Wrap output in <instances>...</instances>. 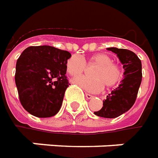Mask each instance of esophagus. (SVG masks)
Segmentation results:
<instances>
[{
    "label": "esophagus",
    "instance_id": "1",
    "mask_svg": "<svg viewBox=\"0 0 158 158\" xmlns=\"http://www.w3.org/2000/svg\"><path fill=\"white\" fill-rule=\"evenodd\" d=\"M85 95H86V98H87L88 99H91L94 98V96H93V95L89 94H87V93L85 94Z\"/></svg>",
    "mask_w": 158,
    "mask_h": 158
}]
</instances>
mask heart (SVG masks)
<instances>
[{"label":"heart","mask_w":158,"mask_h":158,"mask_svg":"<svg viewBox=\"0 0 158 158\" xmlns=\"http://www.w3.org/2000/svg\"><path fill=\"white\" fill-rule=\"evenodd\" d=\"M88 64L96 65L91 71L93 77H80L72 82L90 93H99L104 88H112L118 84L123 78V71L117 64L106 53H96L90 57ZM67 72L71 77H78L86 70V64L81 57L72 55L66 62Z\"/></svg>","instance_id":"1"}]
</instances>
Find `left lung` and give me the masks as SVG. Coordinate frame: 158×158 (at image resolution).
<instances>
[{
  "label": "left lung",
  "instance_id": "8db88e82",
  "mask_svg": "<svg viewBox=\"0 0 158 158\" xmlns=\"http://www.w3.org/2000/svg\"><path fill=\"white\" fill-rule=\"evenodd\" d=\"M107 50L116 53L123 65V79L103 100L102 108L94 113L98 117L116 118L127 112L135 104L141 83L142 65L138 56L130 50L117 48H108Z\"/></svg>",
  "mask_w": 158,
  "mask_h": 158
}]
</instances>
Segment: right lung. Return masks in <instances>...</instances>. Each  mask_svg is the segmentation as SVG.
I'll use <instances>...</instances> for the list:
<instances>
[{"mask_svg": "<svg viewBox=\"0 0 158 158\" xmlns=\"http://www.w3.org/2000/svg\"><path fill=\"white\" fill-rule=\"evenodd\" d=\"M70 52L51 46L29 47L17 60L15 83L21 105L35 117H51L61 108L69 82Z\"/></svg>", "mask_w": 158, "mask_h": 158, "instance_id": "1", "label": "right lung"}]
</instances>
